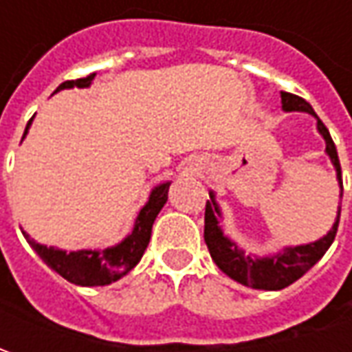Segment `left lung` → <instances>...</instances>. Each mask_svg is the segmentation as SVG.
<instances>
[{
  "label": "left lung",
  "mask_w": 352,
  "mask_h": 352,
  "mask_svg": "<svg viewBox=\"0 0 352 352\" xmlns=\"http://www.w3.org/2000/svg\"><path fill=\"white\" fill-rule=\"evenodd\" d=\"M282 107L286 111H307L311 116H316L314 107L305 102L304 98L294 96L290 91H282ZM318 117V116H316ZM318 129L323 135V139L327 142V155L331 156V162L337 168V178L343 188V178H341V162L337 156V148L333 142L329 129L325 127V123L318 117ZM219 217V210L213 201L206 204V225H204V239L206 245L210 249L211 258L215 264L223 270L229 278H233L236 282L250 286L254 290H282L286 286H290L292 282H296L298 278H302L318 263L319 258L327 252L331 247L337 235V227H339V217H341V208L337 213V221L333 225V229L316 243L309 245H302V247H292L286 249L282 254H276L272 258H252V256H245V252L236 249L235 243H231L229 239H225L221 233V227L217 223Z\"/></svg>",
  "instance_id": "left-lung-1"
}]
</instances>
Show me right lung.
Returning a JSON list of instances; mask_svg holds the SVG:
<instances>
[{"label": "right lung", "instance_id": "obj_1", "mask_svg": "<svg viewBox=\"0 0 352 352\" xmlns=\"http://www.w3.org/2000/svg\"><path fill=\"white\" fill-rule=\"evenodd\" d=\"M96 74H89L86 78H78V80H68L58 86V89L64 88H88L89 82L94 80ZM56 89V91H58ZM33 121V119H31ZM31 121L27 123L23 137L27 135V129L31 125ZM170 182L160 184L158 188L153 190L148 204L144 206L135 221L133 233L113 249H105L102 252L98 250H78V252H66V250L52 249L34 243L27 233H23L25 239L29 241V245L36 250V254L45 261V263L58 272L64 280L78 284V286H105L111 284L121 276H125L129 270H133L137 263L141 261L144 254V249L151 241V231L155 223L158 211L162 210V206L166 204L168 197Z\"/></svg>", "mask_w": 352, "mask_h": 352}]
</instances>
